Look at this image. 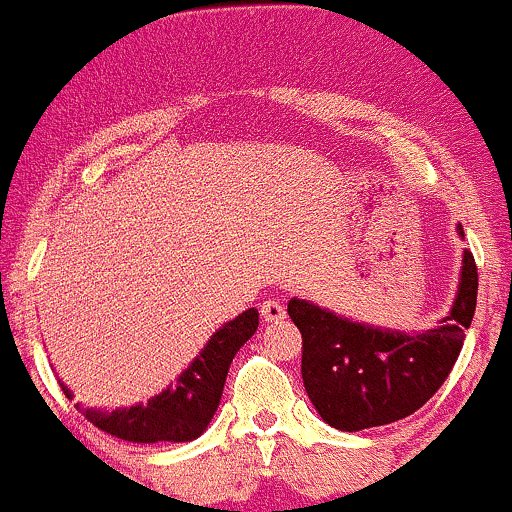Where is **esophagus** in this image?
<instances>
[{"label": "esophagus", "mask_w": 512, "mask_h": 512, "mask_svg": "<svg viewBox=\"0 0 512 512\" xmlns=\"http://www.w3.org/2000/svg\"><path fill=\"white\" fill-rule=\"evenodd\" d=\"M260 313L264 317V322H279V320H284V317H286L284 305L276 301V298H269V301H264L260 305Z\"/></svg>", "instance_id": "1"}]
</instances>
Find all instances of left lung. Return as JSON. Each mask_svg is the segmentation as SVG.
Segmentation results:
<instances>
[{
	"label": "left lung",
	"instance_id": "8db88e82",
	"mask_svg": "<svg viewBox=\"0 0 512 512\" xmlns=\"http://www.w3.org/2000/svg\"><path fill=\"white\" fill-rule=\"evenodd\" d=\"M477 289V262L464 250L450 315L421 334L378 330L291 298L289 315L303 337V385L317 414L339 431H361L424 407L460 356Z\"/></svg>",
	"mask_w": 512,
	"mask_h": 512
}]
</instances>
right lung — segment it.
Returning a JSON list of instances; mask_svg holds the SVG:
<instances>
[{
  "instance_id": "right-lung-1",
  "label": "right lung",
  "mask_w": 512,
  "mask_h": 512,
  "mask_svg": "<svg viewBox=\"0 0 512 512\" xmlns=\"http://www.w3.org/2000/svg\"><path fill=\"white\" fill-rule=\"evenodd\" d=\"M260 325V313L255 308L245 310L236 320L226 322L207 346L199 351L192 366L180 375L175 387L151 397L149 404H137L129 409L101 411L76 409L110 436L129 443H185L207 431L209 421L221 402L223 383L238 349L255 334ZM64 395L72 392L62 385Z\"/></svg>"
}]
</instances>
